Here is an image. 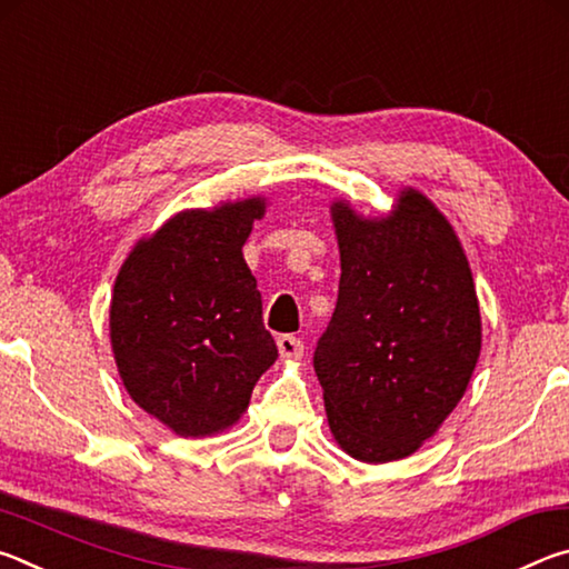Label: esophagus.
Here are the masks:
<instances>
[{
  "label": "esophagus",
  "instance_id": "esophagus-1",
  "mask_svg": "<svg viewBox=\"0 0 569 569\" xmlns=\"http://www.w3.org/2000/svg\"><path fill=\"white\" fill-rule=\"evenodd\" d=\"M278 353L283 361H298L303 356V341L296 339L293 333L278 336Z\"/></svg>",
  "mask_w": 569,
  "mask_h": 569
}]
</instances>
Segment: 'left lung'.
<instances>
[{"mask_svg":"<svg viewBox=\"0 0 569 569\" xmlns=\"http://www.w3.org/2000/svg\"><path fill=\"white\" fill-rule=\"evenodd\" d=\"M339 301L313 353L333 439L383 465L435 437L475 371L479 301L449 220L407 188L389 218L331 206Z\"/></svg>","mask_w":569,"mask_h":569,"instance_id":"left-lung-1","label":"left lung"}]
</instances>
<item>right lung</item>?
I'll list each match as a JSON object with an SVG mask.
<instances>
[{"mask_svg": "<svg viewBox=\"0 0 569 569\" xmlns=\"http://www.w3.org/2000/svg\"><path fill=\"white\" fill-rule=\"evenodd\" d=\"M266 200L182 210L122 263L110 341L124 389L180 437L218 435L278 359L243 243Z\"/></svg>", "mask_w": 569, "mask_h": 569, "instance_id": "right-lung-1", "label": "right lung"}]
</instances>
